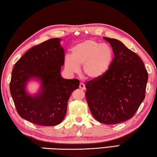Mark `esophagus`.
Listing matches in <instances>:
<instances>
[{
    "label": "esophagus",
    "mask_w": 157,
    "mask_h": 157,
    "mask_svg": "<svg viewBox=\"0 0 157 157\" xmlns=\"http://www.w3.org/2000/svg\"><path fill=\"white\" fill-rule=\"evenodd\" d=\"M79 88L81 89L82 90H84L86 89V86H85V84L83 83H81L80 85H79Z\"/></svg>",
    "instance_id": "obj_1"
}]
</instances>
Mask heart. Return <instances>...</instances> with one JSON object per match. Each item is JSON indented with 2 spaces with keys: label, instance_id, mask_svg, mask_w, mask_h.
Returning <instances> with one entry per match:
<instances>
[{
  "label": "heart",
  "instance_id": "b5f03b06",
  "mask_svg": "<svg viewBox=\"0 0 157 157\" xmlns=\"http://www.w3.org/2000/svg\"><path fill=\"white\" fill-rule=\"evenodd\" d=\"M114 59L110 46L88 39L78 43L71 49V56L65 58V67L70 73H78L83 65V73L91 79L103 76L109 70Z\"/></svg>",
  "mask_w": 157,
  "mask_h": 157
}]
</instances>
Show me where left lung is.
<instances>
[{
    "instance_id": "obj_1",
    "label": "left lung",
    "mask_w": 157,
    "mask_h": 157,
    "mask_svg": "<svg viewBox=\"0 0 157 157\" xmlns=\"http://www.w3.org/2000/svg\"><path fill=\"white\" fill-rule=\"evenodd\" d=\"M114 58L103 76L87 82L86 100L96 120L113 125L131 119L145 98L148 74L138 55L120 40L103 37Z\"/></svg>"
}]
</instances>
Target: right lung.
Listing matches in <instances>:
<instances>
[{
	"instance_id": "1",
	"label": "right lung",
	"mask_w": 157,
	"mask_h": 157,
	"mask_svg": "<svg viewBox=\"0 0 157 157\" xmlns=\"http://www.w3.org/2000/svg\"><path fill=\"white\" fill-rule=\"evenodd\" d=\"M60 38H51L29 49L13 68L10 93L18 114L23 119L43 126L59 125L65 117L67 102L78 89V79L60 75L65 51ZM31 80L41 82L37 94L31 95L26 86Z\"/></svg>"
}]
</instances>
